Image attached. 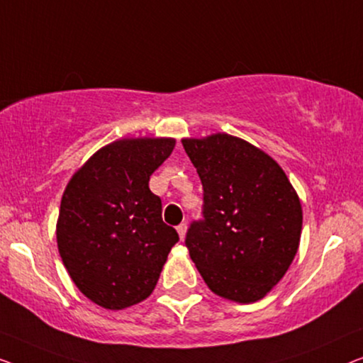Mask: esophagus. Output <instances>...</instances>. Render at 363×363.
I'll use <instances>...</instances> for the list:
<instances>
[{
	"label": "esophagus",
	"mask_w": 363,
	"mask_h": 363,
	"mask_svg": "<svg viewBox=\"0 0 363 363\" xmlns=\"http://www.w3.org/2000/svg\"><path fill=\"white\" fill-rule=\"evenodd\" d=\"M186 232H187L186 223H181V225H177V233H179L181 240H184V237H186Z\"/></svg>",
	"instance_id": "esophagus-1"
}]
</instances>
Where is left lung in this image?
Masks as SVG:
<instances>
[{
	"instance_id": "1",
	"label": "left lung",
	"mask_w": 363,
	"mask_h": 363,
	"mask_svg": "<svg viewBox=\"0 0 363 363\" xmlns=\"http://www.w3.org/2000/svg\"><path fill=\"white\" fill-rule=\"evenodd\" d=\"M203 189L202 218L186 247L213 293L262 299L298 252L303 211L284 171L267 152L225 133L182 140Z\"/></svg>"
}]
</instances>
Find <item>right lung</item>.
<instances>
[{
  "label": "right lung",
  "mask_w": 363,
  "mask_h": 363,
  "mask_svg": "<svg viewBox=\"0 0 363 363\" xmlns=\"http://www.w3.org/2000/svg\"><path fill=\"white\" fill-rule=\"evenodd\" d=\"M171 138H131L101 147L72 176L60 202L57 247L75 286L105 309L152 293L179 242L161 217L150 176L174 150Z\"/></svg>",
  "instance_id": "obj_1"
}]
</instances>
